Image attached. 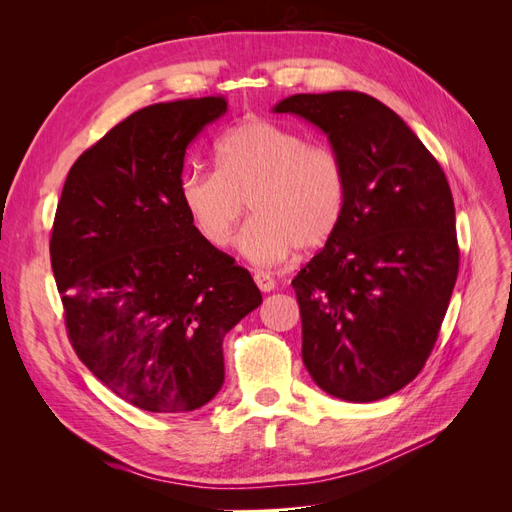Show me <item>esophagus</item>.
Here are the masks:
<instances>
[{"label": "esophagus", "instance_id": "34e87169", "mask_svg": "<svg viewBox=\"0 0 512 512\" xmlns=\"http://www.w3.org/2000/svg\"><path fill=\"white\" fill-rule=\"evenodd\" d=\"M254 282L262 292H271L275 288V280L265 271H254Z\"/></svg>", "mask_w": 512, "mask_h": 512}]
</instances>
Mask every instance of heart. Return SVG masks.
<instances>
[{"label":"heart","mask_w":512,"mask_h":512,"mask_svg":"<svg viewBox=\"0 0 512 512\" xmlns=\"http://www.w3.org/2000/svg\"><path fill=\"white\" fill-rule=\"evenodd\" d=\"M215 166L181 177V207L200 237L224 247L250 198L254 218L239 232L237 250L256 267L324 245L346 218L342 158L282 123L250 119L228 130L215 143Z\"/></svg>","instance_id":"heart-1"}]
</instances>
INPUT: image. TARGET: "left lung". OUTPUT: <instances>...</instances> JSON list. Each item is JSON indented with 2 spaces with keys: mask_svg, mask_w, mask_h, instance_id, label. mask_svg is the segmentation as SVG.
Masks as SVG:
<instances>
[{
  "mask_svg": "<svg viewBox=\"0 0 512 512\" xmlns=\"http://www.w3.org/2000/svg\"><path fill=\"white\" fill-rule=\"evenodd\" d=\"M327 134L348 173L342 226L292 280L303 363L324 393L367 404L418 376L457 282L455 205L408 123L361 91L273 106Z\"/></svg>",
  "mask_w": 512,
  "mask_h": 512,
  "instance_id": "left-lung-1",
  "label": "left lung"
}]
</instances>
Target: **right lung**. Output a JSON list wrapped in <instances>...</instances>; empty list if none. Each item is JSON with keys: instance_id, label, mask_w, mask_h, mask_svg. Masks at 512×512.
I'll return each mask as SVG.
<instances>
[{"instance_id": "add662e5", "label": "right lung", "mask_w": 512, "mask_h": 512, "mask_svg": "<svg viewBox=\"0 0 512 512\" xmlns=\"http://www.w3.org/2000/svg\"><path fill=\"white\" fill-rule=\"evenodd\" d=\"M224 98L153 104L70 168L51 265L70 342L102 384L147 412H192L224 384L226 333L262 303L247 269L194 230L185 149Z\"/></svg>"}]
</instances>
